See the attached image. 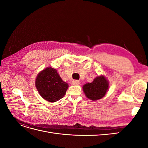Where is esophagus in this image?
Wrapping results in <instances>:
<instances>
[{
    "mask_svg": "<svg viewBox=\"0 0 148 148\" xmlns=\"http://www.w3.org/2000/svg\"><path fill=\"white\" fill-rule=\"evenodd\" d=\"M72 84L74 85H79L80 82L79 81H78V80H73Z\"/></svg>",
    "mask_w": 148,
    "mask_h": 148,
    "instance_id": "obj_1",
    "label": "esophagus"
}]
</instances>
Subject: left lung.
<instances>
[{"label":"left lung","mask_w":148,"mask_h":148,"mask_svg":"<svg viewBox=\"0 0 148 148\" xmlns=\"http://www.w3.org/2000/svg\"><path fill=\"white\" fill-rule=\"evenodd\" d=\"M109 82L103 75L99 76L92 83L83 85V90L85 95L92 101H97L104 97L109 89Z\"/></svg>","instance_id":"8db88e82"}]
</instances>
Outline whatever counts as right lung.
Wrapping results in <instances>:
<instances>
[{
	"label": "right lung",
	"instance_id": "1",
	"mask_svg": "<svg viewBox=\"0 0 148 148\" xmlns=\"http://www.w3.org/2000/svg\"><path fill=\"white\" fill-rule=\"evenodd\" d=\"M35 85L39 95L49 102H56L65 95L69 84L64 82L57 71L51 68L40 71L35 81Z\"/></svg>",
	"mask_w": 148,
	"mask_h": 148
}]
</instances>
